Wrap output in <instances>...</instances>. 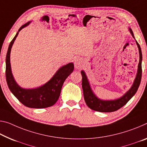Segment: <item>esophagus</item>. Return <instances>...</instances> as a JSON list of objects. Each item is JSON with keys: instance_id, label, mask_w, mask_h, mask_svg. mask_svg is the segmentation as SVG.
<instances>
[{"instance_id": "1", "label": "esophagus", "mask_w": 147, "mask_h": 147, "mask_svg": "<svg viewBox=\"0 0 147 147\" xmlns=\"http://www.w3.org/2000/svg\"><path fill=\"white\" fill-rule=\"evenodd\" d=\"M82 66V61L80 59H77L74 61V67L76 69H80L81 67Z\"/></svg>"}]
</instances>
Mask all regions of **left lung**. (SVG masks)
I'll return each instance as SVG.
<instances>
[{
	"instance_id": "left-lung-1",
	"label": "left lung",
	"mask_w": 147,
	"mask_h": 147,
	"mask_svg": "<svg viewBox=\"0 0 147 147\" xmlns=\"http://www.w3.org/2000/svg\"><path fill=\"white\" fill-rule=\"evenodd\" d=\"M129 31L132 34L133 37L134 38V34L131 29H129ZM139 48V63L138 65V71L136 78L135 79L134 83L128 92L125 94L124 96L120 97V99L114 100V101H102L99 99L97 98L95 95L93 94L92 90H91L90 86L88 82L87 77H86L85 73L83 71H81V74L82 76V86L83 89L84 98L85 102L88 107L92 110L102 112V113H111L118 110V109L122 108L123 106H124L129 99L136 94L139 85H140L141 76H142V53L141 49L139 43L136 41Z\"/></svg>"
}]
</instances>
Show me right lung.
<instances>
[{
  "label": "right lung",
  "instance_id": "obj_1",
  "mask_svg": "<svg viewBox=\"0 0 147 147\" xmlns=\"http://www.w3.org/2000/svg\"><path fill=\"white\" fill-rule=\"evenodd\" d=\"M29 24V22H27L20 28L9 45L6 57V82L11 92L25 106L33 109L47 108L53 105L59 99L62 86L68 76L73 71L74 65L71 63L61 67L50 81L40 88L32 90L20 88L16 82L11 74L10 55L11 46L19 32Z\"/></svg>",
  "mask_w": 147,
  "mask_h": 147
}]
</instances>
